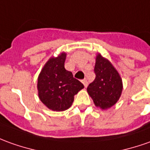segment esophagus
Segmentation results:
<instances>
[{"mask_svg":"<svg viewBox=\"0 0 150 150\" xmlns=\"http://www.w3.org/2000/svg\"><path fill=\"white\" fill-rule=\"evenodd\" d=\"M81 82L83 83V85H84V86H85V87H86V86H87V85H88V82H87V80H86V79L82 80V81H81Z\"/></svg>","mask_w":150,"mask_h":150,"instance_id":"esophagus-1","label":"esophagus"}]
</instances>
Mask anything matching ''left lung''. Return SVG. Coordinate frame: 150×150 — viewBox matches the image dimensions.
Masks as SVG:
<instances>
[{
	"label": "left lung",
	"mask_w": 150,
	"mask_h": 150,
	"mask_svg": "<svg viewBox=\"0 0 150 150\" xmlns=\"http://www.w3.org/2000/svg\"><path fill=\"white\" fill-rule=\"evenodd\" d=\"M95 80L88 86L87 92L95 105L108 109L116 104L122 92V80L112 63L98 53L95 65Z\"/></svg>",
	"instance_id": "obj_1"
}]
</instances>
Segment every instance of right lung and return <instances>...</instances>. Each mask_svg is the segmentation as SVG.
Instances as JSON below:
<instances>
[{
  "mask_svg": "<svg viewBox=\"0 0 150 150\" xmlns=\"http://www.w3.org/2000/svg\"><path fill=\"white\" fill-rule=\"evenodd\" d=\"M67 54L61 52L52 56L43 66L38 78V97L47 108L64 111L72 106L74 96L84 88L73 73L64 69Z\"/></svg>",
  "mask_w": 150,
  "mask_h": 150,
  "instance_id": "obj_1",
  "label": "right lung"
}]
</instances>
